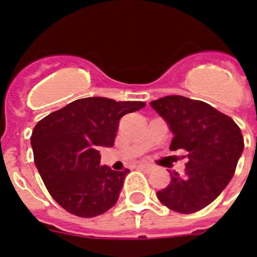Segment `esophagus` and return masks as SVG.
I'll return each instance as SVG.
<instances>
[{
	"instance_id": "obj_1",
	"label": "esophagus",
	"mask_w": 257,
	"mask_h": 257,
	"mask_svg": "<svg viewBox=\"0 0 257 257\" xmlns=\"http://www.w3.org/2000/svg\"><path fill=\"white\" fill-rule=\"evenodd\" d=\"M138 167H139V169H142V170H144V171H147V172H151L152 170H153V167H152V166H149V165H139L138 166Z\"/></svg>"
}]
</instances>
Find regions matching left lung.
<instances>
[{
	"instance_id": "obj_1",
	"label": "left lung",
	"mask_w": 257,
	"mask_h": 257,
	"mask_svg": "<svg viewBox=\"0 0 257 257\" xmlns=\"http://www.w3.org/2000/svg\"><path fill=\"white\" fill-rule=\"evenodd\" d=\"M174 134L170 149L187 152L185 174L170 172L169 187L157 192L162 205L193 213L213 202L231 180L244 148L240 128L210 104L180 95L151 101Z\"/></svg>"
}]
</instances>
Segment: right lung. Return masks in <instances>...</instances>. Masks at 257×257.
Here are the masks:
<instances>
[{"label":"right lung","instance_id":"add662e5","mask_svg":"<svg viewBox=\"0 0 257 257\" xmlns=\"http://www.w3.org/2000/svg\"><path fill=\"white\" fill-rule=\"evenodd\" d=\"M143 101L78 99L50 113L33 128L35 163L51 197L68 212L94 217L118 201L130 170L100 166L101 147L112 148L119 119L144 108Z\"/></svg>","mask_w":257,"mask_h":257}]
</instances>
